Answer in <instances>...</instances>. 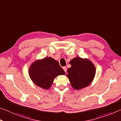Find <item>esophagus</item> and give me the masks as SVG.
Segmentation results:
<instances>
[{"mask_svg": "<svg viewBox=\"0 0 121 121\" xmlns=\"http://www.w3.org/2000/svg\"><path fill=\"white\" fill-rule=\"evenodd\" d=\"M63 69H64L65 72L66 73V72H67V67H63Z\"/></svg>", "mask_w": 121, "mask_h": 121, "instance_id": "esophagus-1", "label": "esophagus"}]
</instances>
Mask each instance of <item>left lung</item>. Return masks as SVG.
<instances>
[{
    "label": "left lung",
    "mask_w": 121,
    "mask_h": 121,
    "mask_svg": "<svg viewBox=\"0 0 121 121\" xmlns=\"http://www.w3.org/2000/svg\"><path fill=\"white\" fill-rule=\"evenodd\" d=\"M71 67L67 70L71 86L76 90L81 89L89 86L94 78L96 70L94 65L87 59L76 57L69 62Z\"/></svg>",
    "instance_id": "8db88e82"
}]
</instances>
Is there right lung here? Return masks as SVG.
<instances>
[{"label": "right lung", "mask_w": 121, "mask_h": 121, "mask_svg": "<svg viewBox=\"0 0 121 121\" xmlns=\"http://www.w3.org/2000/svg\"><path fill=\"white\" fill-rule=\"evenodd\" d=\"M65 74L59 62L51 57L35 61L29 68L30 79L35 85L44 89L51 87L56 76Z\"/></svg>", "instance_id": "1"}]
</instances>
